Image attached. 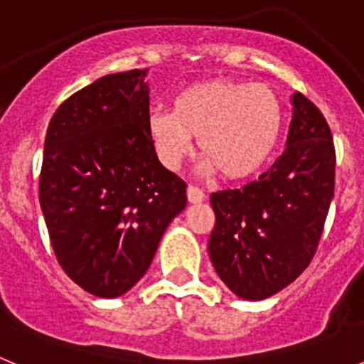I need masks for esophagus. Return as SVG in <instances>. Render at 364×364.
I'll return each mask as SVG.
<instances>
[{"label":"esophagus","instance_id":"obj_1","mask_svg":"<svg viewBox=\"0 0 364 364\" xmlns=\"http://www.w3.org/2000/svg\"><path fill=\"white\" fill-rule=\"evenodd\" d=\"M205 198L204 191L198 188H195V186H189L188 188V200L189 204H198V202H202Z\"/></svg>","mask_w":364,"mask_h":364}]
</instances>
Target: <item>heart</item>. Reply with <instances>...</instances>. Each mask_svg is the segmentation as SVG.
Here are the masks:
<instances>
[{"label":"heart","instance_id":"heart-1","mask_svg":"<svg viewBox=\"0 0 364 364\" xmlns=\"http://www.w3.org/2000/svg\"><path fill=\"white\" fill-rule=\"evenodd\" d=\"M284 112L277 92L264 83L210 80L193 83L173 98V111H153L147 131L167 169H178L193 151L205 173L230 180L255 175L279 144Z\"/></svg>","mask_w":364,"mask_h":364}]
</instances>
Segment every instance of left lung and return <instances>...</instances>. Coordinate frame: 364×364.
I'll list each match as a JSON object with an SVG mask.
<instances>
[{"instance_id": "obj_1", "label": "left lung", "mask_w": 364, "mask_h": 364, "mask_svg": "<svg viewBox=\"0 0 364 364\" xmlns=\"http://www.w3.org/2000/svg\"><path fill=\"white\" fill-rule=\"evenodd\" d=\"M284 153L240 189L211 195L208 252L224 284L247 301L272 297L311 262L336 186V149L323 112L301 92Z\"/></svg>"}]
</instances>
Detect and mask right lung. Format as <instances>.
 I'll use <instances>...</instances> for the list:
<instances>
[{
  "label": "right lung",
  "mask_w": 364,
  "mask_h": 364,
  "mask_svg": "<svg viewBox=\"0 0 364 364\" xmlns=\"http://www.w3.org/2000/svg\"><path fill=\"white\" fill-rule=\"evenodd\" d=\"M147 69L102 76L56 109L45 136L40 204L63 272L96 297L129 291L188 204L147 131Z\"/></svg>",
  "instance_id": "right-lung-1"
}]
</instances>
